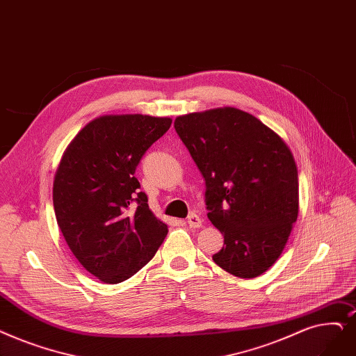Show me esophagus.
I'll return each mask as SVG.
<instances>
[{
  "mask_svg": "<svg viewBox=\"0 0 356 356\" xmlns=\"http://www.w3.org/2000/svg\"><path fill=\"white\" fill-rule=\"evenodd\" d=\"M202 218H200L199 215H196V213H191L189 215V218H188V225L191 227V228H200L202 227Z\"/></svg>",
  "mask_w": 356,
  "mask_h": 356,
  "instance_id": "34e87169",
  "label": "esophagus"
}]
</instances>
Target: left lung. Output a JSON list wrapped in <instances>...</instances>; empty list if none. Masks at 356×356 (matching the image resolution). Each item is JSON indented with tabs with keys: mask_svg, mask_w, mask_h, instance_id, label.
Segmentation results:
<instances>
[{
	"mask_svg": "<svg viewBox=\"0 0 356 356\" xmlns=\"http://www.w3.org/2000/svg\"><path fill=\"white\" fill-rule=\"evenodd\" d=\"M175 128L205 179L208 218L224 236L213 261L243 280L266 272L281 256L300 209L289 147L236 107L177 116Z\"/></svg>",
	"mask_w": 356,
	"mask_h": 356,
	"instance_id": "1",
	"label": "left lung"
}]
</instances>
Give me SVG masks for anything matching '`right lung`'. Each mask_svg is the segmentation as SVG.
<instances>
[{
    "instance_id": "obj_1",
    "label": "right lung",
    "mask_w": 356,
    "mask_h": 356,
    "mask_svg": "<svg viewBox=\"0 0 356 356\" xmlns=\"http://www.w3.org/2000/svg\"><path fill=\"white\" fill-rule=\"evenodd\" d=\"M172 125L170 118L104 115L65 148L54 177V209L68 247L106 284H119L154 257L168 228L140 192L136 165Z\"/></svg>"
}]
</instances>
